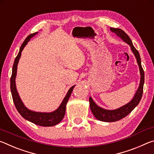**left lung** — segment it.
I'll list each match as a JSON object with an SVG mask.
<instances>
[{"mask_svg":"<svg viewBox=\"0 0 154 154\" xmlns=\"http://www.w3.org/2000/svg\"><path fill=\"white\" fill-rule=\"evenodd\" d=\"M110 30H111V32L116 33L117 35L122 38V39H123L124 41L128 44L130 46V48H131L132 51L134 53V56L137 58L138 65H139V66L140 73V81L139 87L138 88L137 92L135 94L134 98H132V100L130 101V103L126 104V105L122 106V107L118 109H116V110H106V109H104L103 108L99 107V106L98 105H96V103L94 102L92 98L90 97V106L93 115L94 116L96 119H98V120L106 122H113L118 121L119 119H121L127 116L130 112L136 107L138 105V104L139 103L140 99L142 98L143 92V85H144L145 81L144 71H143L141 66V61H140L139 53V51L137 50L136 48L134 47L133 44L132 43V41L130 40L128 35L124 30L119 29V28H111Z\"/></svg>","mask_w":154,"mask_h":154,"instance_id":"8db88e82","label":"left lung"}]
</instances>
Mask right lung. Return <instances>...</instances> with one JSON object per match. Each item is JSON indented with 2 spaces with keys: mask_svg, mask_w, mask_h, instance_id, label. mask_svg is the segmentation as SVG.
Wrapping results in <instances>:
<instances>
[{
  "mask_svg": "<svg viewBox=\"0 0 154 154\" xmlns=\"http://www.w3.org/2000/svg\"><path fill=\"white\" fill-rule=\"evenodd\" d=\"M36 33H37V32L33 34H30V35H28L27 36L26 38L25 41H24V43H23L22 45H21L19 53H18L17 56L15 59L14 66H13L12 69V75L11 77V92L15 108L17 109V111L19 112L20 114L23 117V118L27 119L28 121L32 122L33 124L38 125V126H53L59 124L60 122L62 120V119H63L65 115V111H66V103L68 102V100H69L70 96H71L72 91L73 90L75 85L72 86L70 88L69 90L68 91L66 96L64 97L63 101H62L61 105H60L59 107L57 109L56 111L51 112V113H39V112L32 111L29 110V109H28L24 105V104L22 102V100H21L20 96L18 95V93L17 92L16 86H15V79L17 73V64L20 58L21 54H22L23 49L24 48L26 45L28 41H30V38H32L33 36H35Z\"/></svg>",
  "mask_w": 154,
  "mask_h": 154,
  "instance_id": "1",
  "label": "right lung"
}]
</instances>
